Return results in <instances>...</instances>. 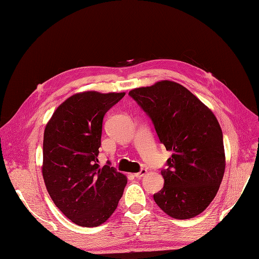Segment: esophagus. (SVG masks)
I'll return each mask as SVG.
<instances>
[{
  "label": "esophagus",
  "instance_id": "34e87169",
  "mask_svg": "<svg viewBox=\"0 0 259 259\" xmlns=\"http://www.w3.org/2000/svg\"><path fill=\"white\" fill-rule=\"evenodd\" d=\"M147 174V169L146 168H142L139 173H137V174H135V176L137 177V178H141V177H143L144 175H146Z\"/></svg>",
  "mask_w": 259,
  "mask_h": 259
}]
</instances>
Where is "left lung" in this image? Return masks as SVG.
I'll return each mask as SVG.
<instances>
[{
  "label": "left lung",
  "mask_w": 259,
  "mask_h": 259,
  "mask_svg": "<svg viewBox=\"0 0 259 259\" xmlns=\"http://www.w3.org/2000/svg\"><path fill=\"white\" fill-rule=\"evenodd\" d=\"M146 113L160 143L173 155L161 168L164 186L156 204L175 219H191L209 206L225 170L223 133L214 114L183 85L160 81L129 92Z\"/></svg>",
  "instance_id": "left-lung-1"
}]
</instances>
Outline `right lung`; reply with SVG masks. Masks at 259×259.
I'll use <instances>...</instances> for the list:
<instances>
[{
  "label": "right lung",
  "mask_w": 259,
  "mask_h": 259,
  "mask_svg": "<svg viewBox=\"0 0 259 259\" xmlns=\"http://www.w3.org/2000/svg\"><path fill=\"white\" fill-rule=\"evenodd\" d=\"M123 96L75 94L56 109L46 126L45 184L56 207L76 225L94 227L107 221L127 185L126 176L114 167L98 164L103 117Z\"/></svg>",
  "instance_id": "right-lung-1"
}]
</instances>
